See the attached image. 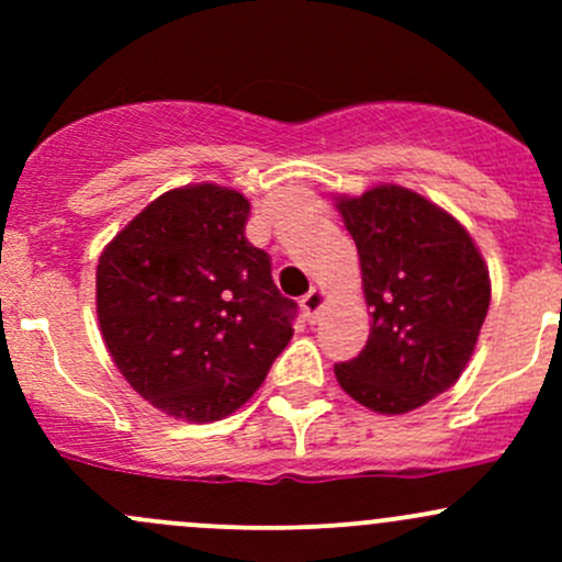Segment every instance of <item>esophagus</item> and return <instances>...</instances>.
<instances>
[{
  "label": "esophagus",
  "instance_id": "34e87169",
  "mask_svg": "<svg viewBox=\"0 0 562 562\" xmlns=\"http://www.w3.org/2000/svg\"><path fill=\"white\" fill-rule=\"evenodd\" d=\"M323 302H326V293H323L321 288H313V291H310L307 296L302 299L304 317H307L310 323H315V321H317V315H321V310H323Z\"/></svg>",
  "mask_w": 562,
  "mask_h": 562
}]
</instances>
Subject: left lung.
I'll use <instances>...</instances> for the list:
<instances>
[{
	"instance_id": "8db88e82",
	"label": "left lung",
	"mask_w": 562,
	"mask_h": 562,
	"mask_svg": "<svg viewBox=\"0 0 562 562\" xmlns=\"http://www.w3.org/2000/svg\"><path fill=\"white\" fill-rule=\"evenodd\" d=\"M337 209L359 249L372 328L334 375L370 411H416L468 367L490 310V271L468 231L405 187H372Z\"/></svg>"
}]
</instances>
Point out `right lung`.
<instances>
[{
	"instance_id": "1",
	"label": "right lung",
	"mask_w": 562,
	"mask_h": 562,
	"mask_svg": "<svg viewBox=\"0 0 562 562\" xmlns=\"http://www.w3.org/2000/svg\"><path fill=\"white\" fill-rule=\"evenodd\" d=\"M249 201L187 184L151 201L98 263V317L127 383L184 422L241 407L293 337L296 302L245 236Z\"/></svg>"
}]
</instances>
